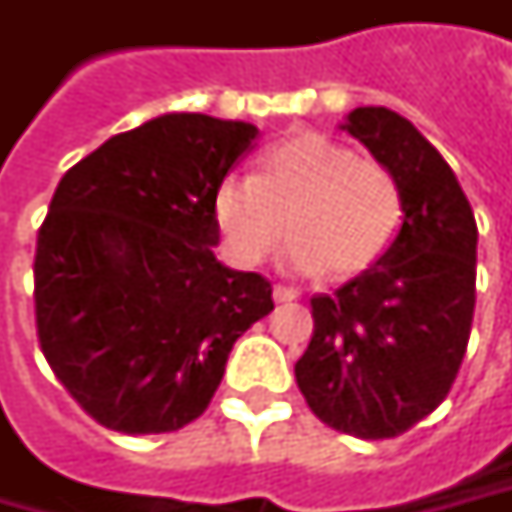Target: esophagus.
<instances>
[{
  "label": "esophagus",
  "instance_id": "obj_1",
  "mask_svg": "<svg viewBox=\"0 0 512 512\" xmlns=\"http://www.w3.org/2000/svg\"><path fill=\"white\" fill-rule=\"evenodd\" d=\"M273 299L276 302H293V299H299V290L287 285H273Z\"/></svg>",
  "mask_w": 512,
  "mask_h": 512
}]
</instances>
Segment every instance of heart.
I'll return each instance as SVG.
<instances>
[{
	"label": "heart",
	"instance_id": "1",
	"mask_svg": "<svg viewBox=\"0 0 512 512\" xmlns=\"http://www.w3.org/2000/svg\"><path fill=\"white\" fill-rule=\"evenodd\" d=\"M213 216L239 265L262 262L290 227L285 262L293 270L356 276L396 242L404 205L382 162L302 130L267 150L256 176H227L216 187Z\"/></svg>",
	"mask_w": 512,
	"mask_h": 512
}]
</instances>
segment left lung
<instances>
[{
	"instance_id": "1",
	"label": "left lung",
	"mask_w": 512,
	"mask_h": 512,
	"mask_svg": "<svg viewBox=\"0 0 512 512\" xmlns=\"http://www.w3.org/2000/svg\"><path fill=\"white\" fill-rule=\"evenodd\" d=\"M342 128L396 176L404 219L376 265L310 299L313 336L296 384L327 427L393 439L456 382L476 307L479 230L456 173L404 116L356 108Z\"/></svg>"
}]
</instances>
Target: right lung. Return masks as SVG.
I'll use <instances>...</instances> for the list:
<instances>
[{
    "label": "right lung",
    "instance_id": "add662e5",
    "mask_svg": "<svg viewBox=\"0 0 512 512\" xmlns=\"http://www.w3.org/2000/svg\"><path fill=\"white\" fill-rule=\"evenodd\" d=\"M259 130L165 113L62 176L36 236V336L56 379L110 430L199 419L236 339L273 310L259 273L216 256V187Z\"/></svg>",
    "mask_w": 512,
    "mask_h": 512
}]
</instances>
